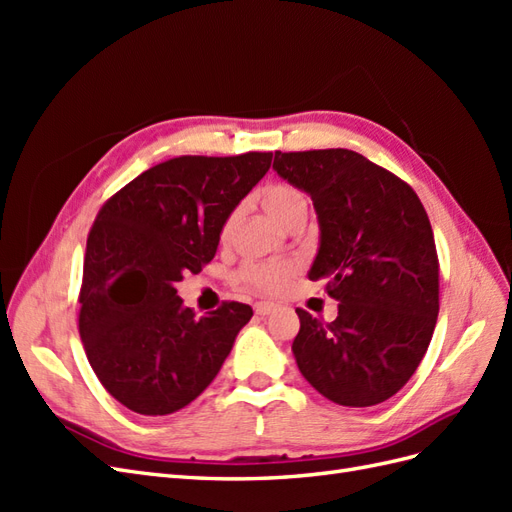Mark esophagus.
Instances as JSON below:
<instances>
[{"label":"esophagus","mask_w":512,"mask_h":512,"mask_svg":"<svg viewBox=\"0 0 512 512\" xmlns=\"http://www.w3.org/2000/svg\"><path fill=\"white\" fill-rule=\"evenodd\" d=\"M254 309H256L258 316H269L271 312H275L277 305L271 303V301H258V303L254 305Z\"/></svg>","instance_id":"esophagus-1"}]
</instances>
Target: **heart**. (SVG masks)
<instances>
[{
  "label": "heart",
  "instance_id": "1",
  "mask_svg": "<svg viewBox=\"0 0 512 512\" xmlns=\"http://www.w3.org/2000/svg\"><path fill=\"white\" fill-rule=\"evenodd\" d=\"M260 203L275 222L290 226L294 222H305L309 203L301 190L288 183H269L260 190ZM230 228V220L224 224L222 235ZM297 271L294 262H247L239 271V280L262 292H280L290 277Z\"/></svg>",
  "mask_w": 512,
  "mask_h": 512
}]
</instances>
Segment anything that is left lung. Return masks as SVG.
<instances>
[{
	"instance_id": "1",
	"label": "left lung",
	"mask_w": 512,
	"mask_h": 512,
	"mask_svg": "<svg viewBox=\"0 0 512 512\" xmlns=\"http://www.w3.org/2000/svg\"><path fill=\"white\" fill-rule=\"evenodd\" d=\"M273 168L314 200L318 256L337 318L297 309L303 378L339 406L382 404L421 365L440 312V265L427 211L391 170L350 149L275 151Z\"/></svg>"
}]
</instances>
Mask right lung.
Returning <instances> with one entry per match:
<instances>
[{
    "instance_id": "obj_1",
    "label": "right lung",
    "mask_w": 512,
    "mask_h": 512,
    "mask_svg": "<svg viewBox=\"0 0 512 512\" xmlns=\"http://www.w3.org/2000/svg\"><path fill=\"white\" fill-rule=\"evenodd\" d=\"M271 151L179 156L145 170L102 205L89 230L79 333L104 389L132 412L162 416L218 376L252 307L224 301L196 318L177 297L213 260L228 215L265 177Z\"/></svg>"
}]
</instances>
